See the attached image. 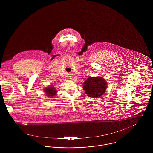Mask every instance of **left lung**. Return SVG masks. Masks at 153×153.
Here are the masks:
<instances>
[{
    "instance_id": "1",
    "label": "left lung",
    "mask_w": 153,
    "mask_h": 153,
    "mask_svg": "<svg viewBox=\"0 0 153 153\" xmlns=\"http://www.w3.org/2000/svg\"><path fill=\"white\" fill-rule=\"evenodd\" d=\"M82 88L88 97L97 98L105 92L107 82L102 77H90L83 83Z\"/></svg>"
}]
</instances>
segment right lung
<instances>
[{
  "mask_svg": "<svg viewBox=\"0 0 153 153\" xmlns=\"http://www.w3.org/2000/svg\"><path fill=\"white\" fill-rule=\"evenodd\" d=\"M44 92L45 93L46 96H48V97L49 98H53V96L57 95V91L56 89V88H54V87L51 85H49L48 87L44 88Z\"/></svg>",
  "mask_w": 153,
  "mask_h": 153,
  "instance_id": "add662e5",
  "label": "right lung"
}]
</instances>
